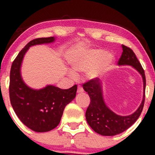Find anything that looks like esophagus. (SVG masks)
Returning <instances> with one entry per match:
<instances>
[{"mask_svg": "<svg viewBox=\"0 0 155 155\" xmlns=\"http://www.w3.org/2000/svg\"><path fill=\"white\" fill-rule=\"evenodd\" d=\"M84 92V90H83V88L81 87V86H78V90H77V92L78 93H81V92Z\"/></svg>", "mask_w": 155, "mask_h": 155, "instance_id": "obj_1", "label": "esophagus"}]
</instances>
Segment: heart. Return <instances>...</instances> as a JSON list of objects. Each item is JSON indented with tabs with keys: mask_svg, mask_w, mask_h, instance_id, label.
<instances>
[{
	"mask_svg": "<svg viewBox=\"0 0 155 155\" xmlns=\"http://www.w3.org/2000/svg\"><path fill=\"white\" fill-rule=\"evenodd\" d=\"M114 55L101 49H91L78 51L71 56L69 63L72 69L76 73L87 72L90 79L96 80L106 74L111 67L114 62ZM72 78L76 75L69 71Z\"/></svg>",
	"mask_w": 155,
	"mask_h": 155,
	"instance_id": "1",
	"label": "heart"
}]
</instances>
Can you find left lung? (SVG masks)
<instances>
[{
	"mask_svg": "<svg viewBox=\"0 0 155 155\" xmlns=\"http://www.w3.org/2000/svg\"><path fill=\"white\" fill-rule=\"evenodd\" d=\"M122 54L118 61L119 65H130L142 76L143 84V99L139 107L132 114L120 116L111 111L105 103L102 84L98 79L90 80L84 84L83 88L90 97V104L87 109L86 120L95 132L102 136H112L128 129L136 122L141 114L144 104L146 77L144 71L130 48L122 45Z\"/></svg>",
	"mask_w": 155,
	"mask_h": 155,
	"instance_id": "1",
	"label": "left lung"
}]
</instances>
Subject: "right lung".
I'll return each instance as SVG.
<instances>
[{
    "label": "right lung",
    "mask_w": 155,
    "mask_h": 155,
    "mask_svg": "<svg viewBox=\"0 0 155 155\" xmlns=\"http://www.w3.org/2000/svg\"><path fill=\"white\" fill-rule=\"evenodd\" d=\"M54 37L39 38L25 47L12 63L9 96L12 107L25 125L38 133L50 131L58 125L64 108L76 97L77 85L63 90L54 85L35 90L25 83L21 75L23 58L31 47L54 42Z\"/></svg>",
    "instance_id": "obj_1"
}]
</instances>
